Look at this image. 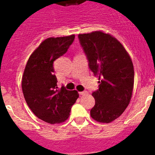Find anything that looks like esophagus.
Wrapping results in <instances>:
<instances>
[{
	"mask_svg": "<svg viewBox=\"0 0 155 155\" xmlns=\"http://www.w3.org/2000/svg\"><path fill=\"white\" fill-rule=\"evenodd\" d=\"M79 93H80V95H84L87 93V92L86 91H83V92H80Z\"/></svg>",
	"mask_w": 155,
	"mask_h": 155,
	"instance_id": "esophagus-1",
	"label": "esophagus"
}]
</instances>
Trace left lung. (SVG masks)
Masks as SVG:
<instances>
[{
    "label": "left lung",
    "mask_w": 155,
    "mask_h": 155,
    "mask_svg": "<svg viewBox=\"0 0 155 155\" xmlns=\"http://www.w3.org/2000/svg\"><path fill=\"white\" fill-rule=\"evenodd\" d=\"M78 38L90 70L99 77V88L92 92L95 105L90 114L98 122L109 123L122 114L132 97V60L122 44L108 34L94 31Z\"/></svg>",
    "instance_id": "left-lung-1"
}]
</instances>
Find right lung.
<instances>
[{"label": "right lung", "mask_w": 155, "mask_h": 155, "mask_svg": "<svg viewBox=\"0 0 155 155\" xmlns=\"http://www.w3.org/2000/svg\"><path fill=\"white\" fill-rule=\"evenodd\" d=\"M75 35L49 38L31 54L23 73L21 87L29 108L37 117L50 124L65 121L79 97L77 91L57 87L53 64L68 51Z\"/></svg>", "instance_id": "obj_1"}]
</instances>
